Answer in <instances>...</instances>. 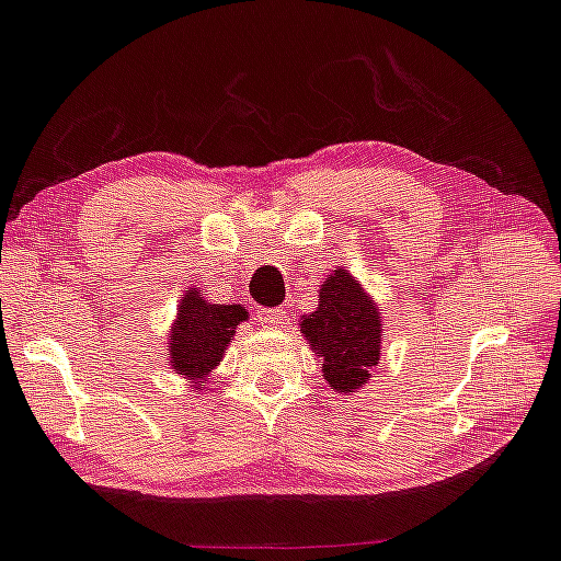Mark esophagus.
I'll return each mask as SVG.
<instances>
[{"label":"esophagus","mask_w":561,"mask_h":561,"mask_svg":"<svg viewBox=\"0 0 561 561\" xmlns=\"http://www.w3.org/2000/svg\"><path fill=\"white\" fill-rule=\"evenodd\" d=\"M256 320L262 322V328H282V324L287 322V312L279 307H259Z\"/></svg>","instance_id":"34e87169"}]
</instances>
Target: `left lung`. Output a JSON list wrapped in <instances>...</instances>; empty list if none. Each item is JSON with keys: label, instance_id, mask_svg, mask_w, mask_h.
<instances>
[{"label": "left lung", "instance_id": "8db88e82", "mask_svg": "<svg viewBox=\"0 0 561 561\" xmlns=\"http://www.w3.org/2000/svg\"><path fill=\"white\" fill-rule=\"evenodd\" d=\"M302 332L322 357L332 390L355 392L380 360V317L360 284L337 270L322 284L317 312L302 317Z\"/></svg>", "mask_w": 561, "mask_h": 561}]
</instances>
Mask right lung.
Wrapping results in <instances>:
<instances>
[{
  "label": "right lung",
  "mask_w": 561,
  "mask_h": 561,
  "mask_svg": "<svg viewBox=\"0 0 561 561\" xmlns=\"http://www.w3.org/2000/svg\"><path fill=\"white\" fill-rule=\"evenodd\" d=\"M247 320L241 305H211L201 291L188 289L181 299L179 320L171 332V363L179 375L201 386L206 375L221 363L237 324Z\"/></svg>",
  "instance_id": "right-lung-1"
}]
</instances>
